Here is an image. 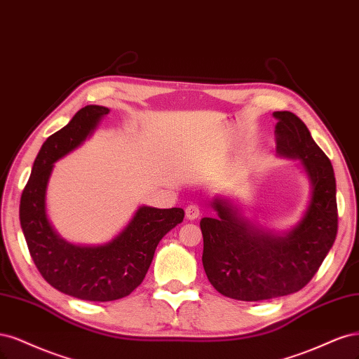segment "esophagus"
I'll return each instance as SVG.
<instances>
[{"label":"esophagus","mask_w":359,"mask_h":359,"mask_svg":"<svg viewBox=\"0 0 359 359\" xmlns=\"http://www.w3.org/2000/svg\"><path fill=\"white\" fill-rule=\"evenodd\" d=\"M184 215H187L188 221H195V219H198L200 215H201L200 207L195 205V204H191V205L187 207V209H184Z\"/></svg>","instance_id":"obj_1"}]
</instances>
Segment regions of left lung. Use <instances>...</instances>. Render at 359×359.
<instances>
[{
	"label": "left lung",
	"mask_w": 359,
	"mask_h": 359,
	"mask_svg": "<svg viewBox=\"0 0 359 359\" xmlns=\"http://www.w3.org/2000/svg\"><path fill=\"white\" fill-rule=\"evenodd\" d=\"M276 152L295 158L307 172L311 194L307 209L292 229L274 234L250 224L224 196L203 217V265L217 292L240 302H261L303 289L319 270L337 236V200L331 161L291 111H274Z\"/></svg>",
	"instance_id": "obj_1"
}]
</instances>
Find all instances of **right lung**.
Returning <instances> with one entry per match:
<instances>
[{"label": "right lung", "mask_w": 359, "mask_h": 359, "mask_svg": "<svg viewBox=\"0 0 359 359\" xmlns=\"http://www.w3.org/2000/svg\"><path fill=\"white\" fill-rule=\"evenodd\" d=\"M109 111L102 106L80 109L62 130L43 143L19 207L31 258L44 280L57 291L86 302H113L130 295L143 282L161 238L184 217L179 207L142 205L131 222L101 246L73 245L56 233L46 213V191L53 164L82 144Z\"/></svg>", "instance_id": "1"}]
</instances>
